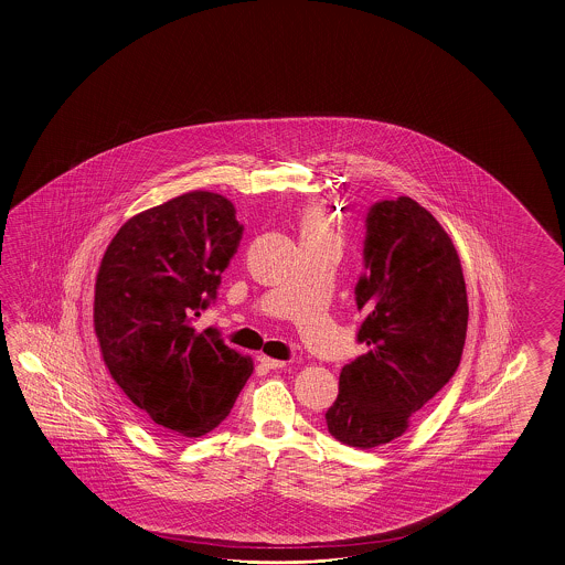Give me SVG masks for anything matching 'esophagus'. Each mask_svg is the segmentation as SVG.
Returning <instances> with one entry per match:
<instances>
[{
    "mask_svg": "<svg viewBox=\"0 0 565 565\" xmlns=\"http://www.w3.org/2000/svg\"><path fill=\"white\" fill-rule=\"evenodd\" d=\"M257 361H259L262 365H265L267 370H284V367L288 365V363H286V361H281V359H271L267 358V355H259Z\"/></svg>",
    "mask_w": 565,
    "mask_h": 565,
    "instance_id": "esophagus-1",
    "label": "esophagus"
}]
</instances>
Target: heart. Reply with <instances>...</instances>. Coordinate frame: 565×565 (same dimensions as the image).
Returning <instances> with one entry per match:
<instances>
[{"mask_svg": "<svg viewBox=\"0 0 565 565\" xmlns=\"http://www.w3.org/2000/svg\"><path fill=\"white\" fill-rule=\"evenodd\" d=\"M300 241L302 243H322V241L339 243L337 218L327 207H306L300 216Z\"/></svg>", "mask_w": 565, "mask_h": 565, "instance_id": "heart-1", "label": "heart"}]
</instances>
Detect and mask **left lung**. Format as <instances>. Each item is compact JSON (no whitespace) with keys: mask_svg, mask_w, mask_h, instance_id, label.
I'll list each match as a JSON object with an SVG mask.
<instances>
[{"mask_svg":"<svg viewBox=\"0 0 565 565\" xmlns=\"http://www.w3.org/2000/svg\"><path fill=\"white\" fill-rule=\"evenodd\" d=\"M365 222V276L355 288L367 315L358 332L365 353L341 370L324 414L332 437L358 449L402 437L454 377L469 317L459 255L428 210L402 195L373 204Z\"/></svg>","mask_w":565,"mask_h":565,"instance_id":"8db88e82","label":"left lung"}]
</instances>
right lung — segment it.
I'll return each mask as SVG.
<instances>
[{
	"label": "right lung",
	"instance_id": "add662e5",
	"mask_svg": "<svg viewBox=\"0 0 565 565\" xmlns=\"http://www.w3.org/2000/svg\"><path fill=\"white\" fill-rule=\"evenodd\" d=\"M243 236L221 193H183L120 226L96 277L94 329L126 398L167 433L218 427L253 373V359L195 320L216 300Z\"/></svg>",
	"mask_w": 565,
	"mask_h": 565
}]
</instances>
